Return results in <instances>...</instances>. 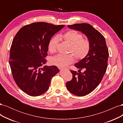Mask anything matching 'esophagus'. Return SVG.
<instances>
[{
  "instance_id": "34e87169",
  "label": "esophagus",
  "mask_w": 123,
  "mask_h": 123,
  "mask_svg": "<svg viewBox=\"0 0 123 123\" xmlns=\"http://www.w3.org/2000/svg\"><path fill=\"white\" fill-rule=\"evenodd\" d=\"M59 69L61 70H69V69L68 68H59Z\"/></svg>"
}]
</instances>
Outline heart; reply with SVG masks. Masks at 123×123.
<instances>
[{
  "label": "heart",
  "instance_id": "1",
  "mask_svg": "<svg viewBox=\"0 0 123 123\" xmlns=\"http://www.w3.org/2000/svg\"><path fill=\"white\" fill-rule=\"evenodd\" d=\"M59 37L70 44L66 55L57 54L51 57L50 62L52 65L59 67H64L69 65L74 61V57L77 60L84 58L90 50V43L87 39L83 38L80 33L75 30H69ZM59 42V38L55 36L52 38L48 44V49L51 53L55 52Z\"/></svg>",
  "mask_w": 123,
  "mask_h": 123
}]
</instances>
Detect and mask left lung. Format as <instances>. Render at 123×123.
<instances>
[{"label": "left lung", "instance_id": "left-lung-1", "mask_svg": "<svg viewBox=\"0 0 123 123\" xmlns=\"http://www.w3.org/2000/svg\"><path fill=\"white\" fill-rule=\"evenodd\" d=\"M68 27L85 34L90 44L86 56L74 65L80 73L71 71L72 80L66 83L67 88L71 93L85 96L93 91L102 80L107 68L108 50L104 37L90 24H76ZM82 69L84 73L80 72Z\"/></svg>", "mask_w": 123, "mask_h": 123}]
</instances>
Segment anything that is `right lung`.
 <instances>
[{"label": "right lung", "instance_id": "1", "mask_svg": "<svg viewBox=\"0 0 123 123\" xmlns=\"http://www.w3.org/2000/svg\"><path fill=\"white\" fill-rule=\"evenodd\" d=\"M64 27L34 23L21 28L14 37L9 64L15 81L26 94L32 96L43 94L52 78L59 71L55 66H44L47 62L44 58L52 37Z\"/></svg>", "mask_w": 123, "mask_h": 123}]
</instances>
